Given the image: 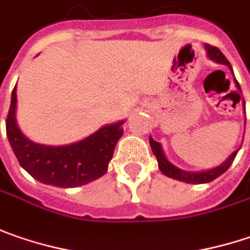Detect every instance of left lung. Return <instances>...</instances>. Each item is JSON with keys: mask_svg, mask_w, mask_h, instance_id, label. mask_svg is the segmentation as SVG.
<instances>
[{"mask_svg": "<svg viewBox=\"0 0 250 250\" xmlns=\"http://www.w3.org/2000/svg\"><path fill=\"white\" fill-rule=\"evenodd\" d=\"M206 50H207V56H208L210 60L215 61V62H218V64H224V65L229 67V70L232 71L231 62L225 59V56L220 51V49H217V47H214V46H210V44H206ZM235 85H236V88L241 91V86H239V83H238L236 80H235ZM149 146H151V149H152L154 155L157 157L159 170H161L165 176L172 178V179L175 180H179V182L196 183V185L208 183V182H211V180L217 179L218 176H221L224 172L232 165L233 159H235L238 151H239V149L233 151L232 154L228 157V159H227L225 162H223L220 167H217V168H212L210 169V170H203V172H186V170L179 169L178 167H175L173 164L169 162L168 159H167V157H165V154H164V149H162L161 144L157 143L152 137H149Z\"/></svg>", "mask_w": 250, "mask_h": 250, "instance_id": "obj_1", "label": "left lung"}]
</instances>
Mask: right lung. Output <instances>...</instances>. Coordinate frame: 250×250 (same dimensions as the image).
<instances>
[{
	"mask_svg": "<svg viewBox=\"0 0 250 250\" xmlns=\"http://www.w3.org/2000/svg\"><path fill=\"white\" fill-rule=\"evenodd\" d=\"M15 112L17 86L6 117V137L21 167L39 182L56 188H78L104 176L114 146L123 136L125 122H117L70 146H43L30 141L19 130Z\"/></svg>",
	"mask_w": 250,
	"mask_h": 250,
	"instance_id": "add662e5",
	"label": "right lung"
}]
</instances>
